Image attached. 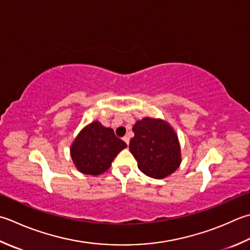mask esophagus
<instances>
[{
	"instance_id": "esophagus-1",
	"label": "esophagus",
	"mask_w": 250,
	"mask_h": 250,
	"mask_svg": "<svg viewBox=\"0 0 250 250\" xmlns=\"http://www.w3.org/2000/svg\"><path fill=\"white\" fill-rule=\"evenodd\" d=\"M122 140H124V141L125 142V144H126V145H129V142H130V138H129V135H125L124 138H122Z\"/></svg>"
}]
</instances>
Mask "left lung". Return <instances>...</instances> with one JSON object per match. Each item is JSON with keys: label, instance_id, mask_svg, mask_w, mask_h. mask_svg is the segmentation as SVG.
<instances>
[{"label": "left lung", "instance_id": "obj_1", "mask_svg": "<svg viewBox=\"0 0 250 250\" xmlns=\"http://www.w3.org/2000/svg\"><path fill=\"white\" fill-rule=\"evenodd\" d=\"M132 130L134 136L129 149L142 172L150 178L164 179L179 168V139L168 122L146 117L136 121Z\"/></svg>", "mask_w": 250, "mask_h": 250}]
</instances>
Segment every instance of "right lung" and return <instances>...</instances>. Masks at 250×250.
Instances as JSON below:
<instances>
[{"label": "right lung", "instance_id": "1", "mask_svg": "<svg viewBox=\"0 0 250 250\" xmlns=\"http://www.w3.org/2000/svg\"><path fill=\"white\" fill-rule=\"evenodd\" d=\"M126 147L111 128L99 121L84 126L70 146V155L76 168L89 175H99L109 169L119 151Z\"/></svg>", "mask_w": 250, "mask_h": 250}]
</instances>
